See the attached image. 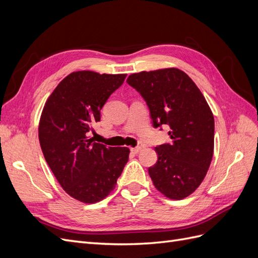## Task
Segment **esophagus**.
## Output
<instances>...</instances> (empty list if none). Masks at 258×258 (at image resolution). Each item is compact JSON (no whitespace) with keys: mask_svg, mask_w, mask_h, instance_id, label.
<instances>
[{"mask_svg":"<svg viewBox=\"0 0 258 258\" xmlns=\"http://www.w3.org/2000/svg\"><path fill=\"white\" fill-rule=\"evenodd\" d=\"M141 150H142V147H140V146H138V147H132L130 151H131L132 153H134V154H138V153H140V152H141Z\"/></svg>","mask_w":258,"mask_h":258,"instance_id":"1","label":"esophagus"}]
</instances>
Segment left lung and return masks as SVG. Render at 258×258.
<instances>
[{
    "instance_id": "8db88e82",
    "label": "left lung",
    "mask_w": 258,
    "mask_h": 258,
    "mask_svg": "<svg viewBox=\"0 0 258 258\" xmlns=\"http://www.w3.org/2000/svg\"><path fill=\"white\" fill-rule=\"evenodd\" d=\"M127 83L146 101L154 127L171 129L172 143L155 148L158 160L148 168L154 186L169 199L188 197L204 181L213 157L214 117L206 98L176 68L131 74Z\"/></svg>"
}]
</instances>
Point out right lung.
<instances>
[{
    "label": "right lung",
    "mask_w": 258,
    "mask_h": 258,
    "mask_svg": "<svg viewBox=\"0 0 258 258\" xmlns=\"http://www.w3.org/2000/svg\"><path fill=\"white\" fill-rule=\"evenodd\" d=\"M126 76L72 72L54 88L42 111L38 140L45 160L69 196L84 204L108 196L129 158L128 147L105 146L87 136Z\"/></svg>",
    "instance_id": "obj_1"
}]
</instances>
